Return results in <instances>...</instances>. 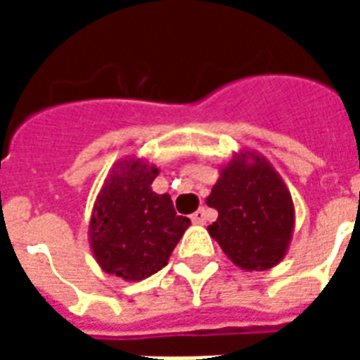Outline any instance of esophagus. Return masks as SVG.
I'll list each match as a JSON object with an SVG mask.
<instances>
[{
	"label": "esophagus",
	"instance_id": "34e87169",
	"mask_svg": "<svg viewBox=\"0 0 360 360\" xmlns=\"http://www.w3.org/2000/svg\"><path fill=\"white\" fill-rule=\"evenodd\" d=\"M206 219H208V210H204V208H198V210L191 216V221L196 224V226H202V224H206Z\"/></svg>",
	"mask_w": 360,
	"mask_h": 360
}]
</instances>
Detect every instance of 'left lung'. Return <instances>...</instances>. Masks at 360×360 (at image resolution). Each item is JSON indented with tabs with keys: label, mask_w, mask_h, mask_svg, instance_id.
<instances>
[{
	"label": "left lung",
	"mask_w": 360,
	"mask_h": 360,
	"mask_svg": "<svg viewBox=\"0 0 360 360\" xmlns=\"http://www.w3.org/2000/svg\"><path fill=\"white\" fill-rule=\"evenodd\" d=\"M206 204L218 210L208 233L235 266L262 271L285 258L295 229L293 198L262 154L241 150L221 165Z\"/></svg>",
	"instance_id": "1"
}]
</instances>
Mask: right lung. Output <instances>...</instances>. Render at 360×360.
Instances as JSON below:
<instances>
[{"mask_svg":"<svg viewBox=\"0 0 360 360\" xmlns=\"http://www.w3.org/2000/svg\"><path fill=\"white\" fill-rule=\"evenodd\" d=\"M156 165L127 156L108 173L96 196L89 241L96 262L105 274L141 281L162 270L175 245L191 226L177 216L172 196L152 191Z\"/></svg>","mask_w":360,"mask_h":360,"instance_id":"obj_1","label":"right lung"}]
</instances>
